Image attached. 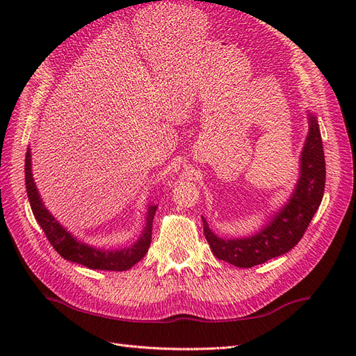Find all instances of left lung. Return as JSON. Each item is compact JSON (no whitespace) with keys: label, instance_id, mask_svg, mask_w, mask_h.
<instances>
[{"label":"left lung","instance_id":"obj_1","mask_svg":"<svg viewBox=\"0 0 356 356\" xmlns=\"http://www.w3.org/2000/svg\"><path fill=\"white\" fill-rule=\"evenodd\" d=\"M309 134L300 154V178L284 207L263 227L246 238L222 239L202 217L203 233L213 255L236 267H254L286 254L303 238L322 202L325 188V157L316 117L309 113Z\"/></svg>","mask_w":356,"mask_h":356}]
</instances>
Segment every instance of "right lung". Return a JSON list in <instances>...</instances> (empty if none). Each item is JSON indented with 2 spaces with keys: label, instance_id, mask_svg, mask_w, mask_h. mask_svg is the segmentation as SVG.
Wrapping results in <instances>:
<instances>
[{
  "label": "right lung",
  "instance_id": "add662e5",
  "mask_svg": "<svg viewBox=\"0 0 356 356\" xmlns=\"http://www.w3.org/2000/svg\"><path fill=\"white\" fill-rule=\"evenodd\" d=\"M31 166V148H28L25 157V184L31 209L35 220L38 221L40 227L44 232L46 238L62 258L86 266L88 268H95V270L123 272L129 270V268L135 266L147 254L149 243H152L153 218L157 204H148L144 230L132 245L114 248V250H105V248L93 246L79 241L49 212L44 203H42V199L40 197L34 177H32Z\"/></svg>",
  "mask_w": 356,
  "mask_h": 356
}]
</instances>
